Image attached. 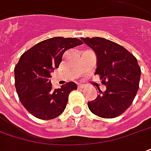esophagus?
Listing matches in <instances>:
<instances>
[{
    "label": "esophagus",
    "instance_id": "34e87169",
    "mask_svg": "<svg viewBox=\"0 0 151 151\" xmlns=\"http://www.w3.org/2000/svg\"><path fill=\"white\" fill-rule=\"evenodd\" d=\"M78 89H84L85 87H86V85H84V84H78Z\"/></svg>",
    "mask_w": 151,
    "mask_h": 151
}]
</instances>
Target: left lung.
<instances>
[{
    "label": "left lung",
    "mask_w": 151,
    "mask_h": 151,
    "mask_svg": "<svg viewBox=\"0 0 151 151\" xmlns=\"http://www.w3.org/2000/svg\"><path fill=\"white\" fill-rule=\"evenodd\" d=\"M97 54V70L106 91L88 101L93 114L103 118L121 115L130 106L139 88L141 69L137 59L124 47L101 37H81Z\"/></svg>",
    "instance_id": "obj_1"
}]
</instances>
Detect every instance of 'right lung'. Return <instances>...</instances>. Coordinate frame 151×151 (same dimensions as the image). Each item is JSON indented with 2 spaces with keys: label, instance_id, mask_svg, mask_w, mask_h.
<instances>
[{
  "label": "right lung",
  "instance_id": "right-lung-1",
  "mask_svg": "<svg viewBox=\"0 0 151 151\" xmlns=\"http://www.w3.org/2000/svg\"><path fill=\"white\" fill-rule=\"evenodd\" d=\"M82 44L75 37H56L39 42L22 54L14 69L15 87L20 101L32 115L50 120L64 111L70 93L78 86L70 81L60 89H53L50 72L58 68L66 50Z\"/></svg>",
  "mask_w": 151,
  "mask_h": 151
}]
</instances>
